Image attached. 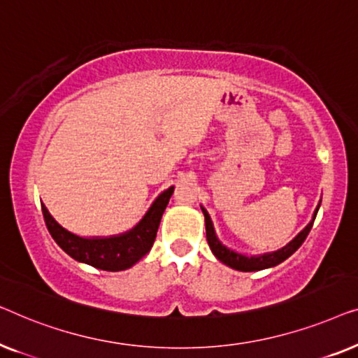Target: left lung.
Returning <instances> with one entry per match:
<instances>
[{
  "label": "left lung",
  "mask_w": 358,
  "mask_h": 358,
  "mask_svg": "<svg viewBox=\"0 0 358 358\" xmlns=\"http://www.w3.org/2000/svg\"><path fill=\"white\" fill-rule=\"evenodd\" d=\"M320 206H321V201L318 203V206H316L311 222L306 225V227L301 230L294 240L289 241V243H287L284 248H280L278 251H273V253L253 255V256L238 253V251H235V250L229 248V246H225L222 241L217 238V235H215L214 224H213V220H210V215H209L208 210H206L203 206H201V210H203V214H204L206 236H208L209 248L214 253L215 258H217L220 263L229 266V268H231V269L243 271V273H251V271H263V269H268V268H274V266L280 264L282 261H285L287 258H289V256L294 255L295 251L300 248L301 243H303L306 236H308L311 227H313V222L316 219V214H318Z\"/></svg>",
  "instance_id": "8db88e82"
}]
</instances>
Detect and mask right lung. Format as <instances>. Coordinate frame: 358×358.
Masks as SVG:
<instances>
[{
  "label": "right lung",
  "instance_id": "obj_1",
  "mask_svg": "<svg viewBox=\"0 0 358 358\" xmlns=\"http://www.w3.org/2000/svg\"><path fill=\"white\" fill-rule=\"evenodd\" d=\"M175 186H170L164 193H160L144 217L128 231L110 236H79L73 231L62 227L53 215L48 213L47 206L42 203V213L50 235L57 241L59 248L68 253L79 263L94 266L102 271H124L134 266L152 248L155 235H157L160 219L170 198H172Z\"/></svg>",
  "mask_w": 358,
  "mask_h": 358
}]
</instances>
